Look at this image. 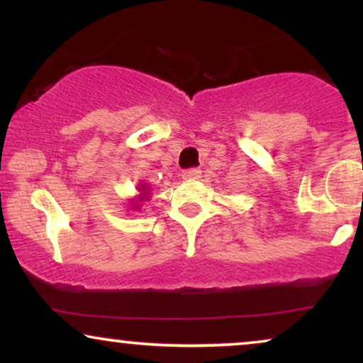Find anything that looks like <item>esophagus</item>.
<instances>
[{
  "mask_svg": "<svg viewBox=\"0 0 363 363\" xmlns=\"http://www.w3.org/2000/svg\"><path fill=\"white\" fill-rule=\"evenodd\" d=\"M183 180L186 182H193V180H198V178L201 177V172L196 170V168H191V170H185L183 172Z\"/></svg>",
  "mask_w": 363,
  "mask_h": 363,
  "instance_id": "obj_1",
  "label": "esophagus"
}]
</instances>
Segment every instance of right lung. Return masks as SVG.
<instances>
[{
  "label": "right lung",
  "mask_w": 363,
  "mask_h": 363,
  "mask_svg": "<svg viewBox=\"0 0 363 363\" xmlns=\"http://www.w3.org/2000/svg\"><path fill=\"white\" fill-rule=\"evenodd\" d=\"M137 191H138V195L130 198L128 201H130V210L140 211L142 203L150 200V186H148V183H140V185L137 186Z\"/></svg>",
  "instance_id": "1"
}]
</instances>
